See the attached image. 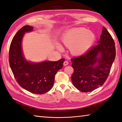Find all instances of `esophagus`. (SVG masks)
Returning a JSON list of instances; mask_svg holds the SVG:
<instances>
[{
  "label": "esophagus",
  "mask_w": 122,
  "mask_h": 122,
  "mask_svg": "<svg viewBox=\"0 0 122 122\" xmlns=\"http://www.w3.org/2000/svg\"><path fill=\"white\" fill-rule=\"evenodd\" d=\"M68 64H69V62L68 61H65L63 63V65L64 66H66L67 65H68Z\"/></svg>",
  "instance_id": "1"
}]
</instances>
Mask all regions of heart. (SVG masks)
I'll return each mask as SVG.
<instances>
[{
	"instance_id": "obj_1",
	"label": "heart",
	"mask_w": 122,
	"mask_h": 122,
	"mask_svg": "<svg viewBox=\"0 0 122 122\" xmlns=\"http://www.w3.org/2000/svg\"><path fill=\"white\" fill-rule=\"evenodd\" d=\"M96 39L94 33L85 28H77L70 30L62 37L64 45L70 48L71 53L74 56H80L85 53L92 47ZM58 48L61 50L60 45Z\"/></svg>"
}]
</instances>
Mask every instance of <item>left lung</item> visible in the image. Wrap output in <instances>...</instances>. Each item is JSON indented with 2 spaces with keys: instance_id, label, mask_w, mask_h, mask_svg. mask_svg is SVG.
<instances>
[{
  "instance_id": "8db88e82",
  "label": "left lung",
  "mask_w": 122,
  "mask_h": 122,
  "mask_svg": "<svg viewBox=\"0 0 122 122\" xmlns=\"http://www.w3.org/2000/svg\"><path fill=\"white\" fill-rule=\"evenodd\" d=\"M97 43L83 55L71 59L72 82L82 92L93 91L104 83L115 58L114 41L104 27Z\"/></svg>"
}]
</instances>
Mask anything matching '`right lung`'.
Returning <instances> with one entry per match:
<instances>
[{
  "instance_id": "1",
  "label": "right lung",
  "mask_w": 122,
  "mask_h": 122,
  "mask_svg": "<svg viewBox=\"0 0 122 122\" xmlns=\"http://www.w3.org/2000/svg\"><path fill=\"white\" fill-rule=\"evenodd\" d=\"M33 29L31 26L25 25L18 31L10 43L9 62L15 78L20 86L31 93L42 94L52 87L55 75L62 68L64 59L37 63L25 60L22 52V39L25 32L31 31Z\"/></svg>"
}]
</instances>
